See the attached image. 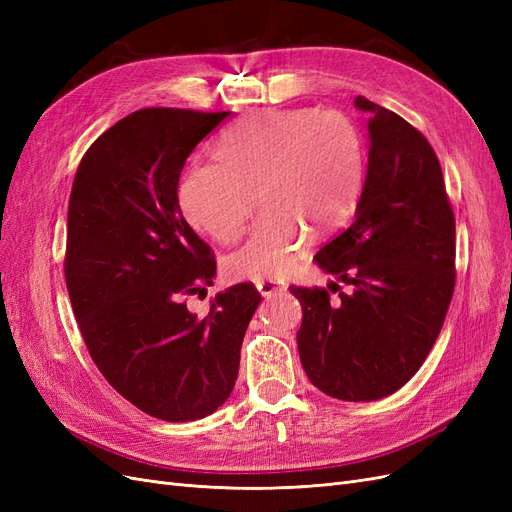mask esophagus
<instances>
[{
    "instance_id": "esophagus-1",
    "label": "esophagus",
    "mask_w": 512,
    "mask_h": 512,
    "mask_svg": "<svg viewBox=\"0 0 512 512\" xmlns=\"http://www.w3.org/2000/svg\"><path fill=\"white\" fill-rule=\"evenodd\" d=\"M254 284H256L258 292H260L265 299L273 297V294H277V292H284V290H286V284H284V282H275V280H256Z\"/></svg>"
}]
</instances>
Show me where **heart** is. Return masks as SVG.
<instances>
[{"label": "heart", "instance_id": "obj_1", "mask_svg": "<svg viewBox=\"0 0 512 512\" xmlns=\"http://www.w3.org/2000/svg\"><path fill=\"white\" fill-rule=\"evenodd\" d=\"M213 158L183 170L177 203L192 228L226 243L250 215L252 194H260L267 211L224 258L228 275L243 280L288 275L309 228L342 224L365 179L363 136L337 111H258L218 138Z\"/></svg>", "mask_w": 512, "mask_h": 512}]
</instances>
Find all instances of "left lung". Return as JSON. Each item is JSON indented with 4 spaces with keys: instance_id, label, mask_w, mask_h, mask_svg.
I'll use <instances>...</instances> for the list:
<instances>
[{
    "instance_id": "left-lung-1",
    "label": "left lung",
    "mask_w": 512,
    "mask_h": 512,
    "mask_svg": "<svg viewBox=\"0 0 512 512\" xmlns=\"http://www.w3.org/2000/svg\"><path fill=\"white\" fill-rule=\"evenodd\" d=\"M367 113V175L350 226L314 256L350 286L290 292L303 309L299 356L316 389L374 401L401 389L427 359L455 290V215L427 138L356 96ZM331 292L339 290L335 282Z\"/></svg>"
}]
</instances>
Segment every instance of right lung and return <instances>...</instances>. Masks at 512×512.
I'll return each instance as SVG.
<instances>
[{
    "label": "right lung",
    "mask_w": 512,
    "mask_h": 512,
    "mask_svg": "<svg viewBox=\"0 0 512 512\" xmlns=\"http://www.w3.org/2000/svg\"><path fill=\"white\" fill-rule=\"evenodd\" d=\"M230 113L143 108L87 149L68 205L66 286L91 359L130 404L170 423L230 397L260 294H215L205 318L185 297L213 284L211 247L183 220L185 160Z\"/></svg>",
    "instance_id": "right-lung-1"
}]
</instances>
